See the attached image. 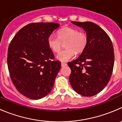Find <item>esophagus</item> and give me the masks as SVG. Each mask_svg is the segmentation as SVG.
Returning a JSON list of instances; mask_svg holds the SVG:
<instances>
[{"label":"esophagus","instance_id":"esophagus-1","mask_svg":"<svg viewBox=\"0 0 122 122\" xmlns=\"http://www.w3.org/2000/svg\"><path fill=\"white\" fill-rule=\"evenodd\" d=\"M61 67H64L66 66L67 65V64L66 63H65V62H61Z\"/></svg>","mask_w":122,"mask_h":122}]
</instances>
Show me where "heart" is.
Wrapping results in <instances>:
<instances>
[{
  "mask_svg": "<svg viewBox=\"0 0 122 122\" xmlns=\"http://www.w3.org/2000/svg\"><path fill=\"white\" fill-rule=\"evenodd\" d=\"M67 49L57 55L56 58L62 62L69 61L76 55L84 50L87 42V36L82 31L72 27H64L59 30L58 36L51 34L48 37L47 44L50 50L58 53L61 50L63 43Z\"/></svg>",
  "mask_w": 122,
  "mask_h": 122,
  "instance_id": "1",
  "label": "heart"
}]
</instances>
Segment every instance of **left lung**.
<instances>
[{
  "label": "left lung",
  "mask_w": 122,
  "mask_h": 122,
  "mask_svg": "<svg viewBox=\"0 0 122 122\" xmlns=\"http://www.w3.org/2000/svg\"><path fill=\"white\" fill-rule=\"evenodd\" d=\"M86 32V47L76 60L68 62L69 81L76 92L85 97L98 94L107 85L114 64L111 40L98 25L92 22L72 21Z\"/></svg>",
  "instance_id": "8db88e82"
}]
</instances>
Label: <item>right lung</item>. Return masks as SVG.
I'll return each instance as SVG.
<instances>
[{
    "label": "right lung",
    "mask_w": 122,
    "mask_h": 122,
    "mask_svg": "<svg viewBox=\"0 0 122 122\" xmlns=\"http://www.w3.org/2000/svg\"><path fill=\"white\" fill-rule=\"evenodd\" d=\"M60 27L57 23H32L16 34L8 50L10 77L17 91L27 98L38 100L50 92L61 62L47 44L48 37Z\"/></svg>",
    "instance_id": "1"
}]
</instances>
